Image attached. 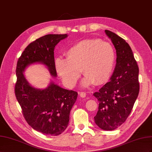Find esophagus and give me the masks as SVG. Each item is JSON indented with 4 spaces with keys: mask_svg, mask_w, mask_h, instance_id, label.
Returning <instances> with one entry per match:
<instances>
[{
    "mask_svg": "<svg viewBox=\"0 0 152 152\" xmlns=\"http://www.w3.org/2000/svg\"><path fill=\"white\" fill-rule=\"evenodd\" d=\"M79 94H80V96L82 98H84L86 97V93L84 92H78Z\"/></svg>",
    "mask_w": 152,
    "mask_h": 152,
    "instance_id": "1",
    "label": "esophagus"
}]
</instances>
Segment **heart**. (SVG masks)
<instances>
[{
    "label": "heart",
    "instance_id": "heart-1",
    "mask_svg": "<svg viewBox=\"0 0 152 152\" xmlns=\"http://www.w3.org/2000/svg\"><path fill=\"white\" fill-rule=\"evenodd\" d=\"M66 58H56V71L64 84L73 87L80 78L81 69L85 76L82 85L104 84L110 78L115 62V52L110 43L99 39L81 41L69 48Z\"/></svg>",
    "mask_w": 152,
    "mask_h": 152
}]
</instances>
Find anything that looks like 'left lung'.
Instances as JSON below:
<instances>
[{
    "instance_id": "1",
    "label": "left lung",
    "mask_w": 152,
    "mask_h": 152,
    "mask_svg": "<svg viewBox=\"0 0 152 152\" xmlns=\"http://www.w3.org/2000/svg\"><path fill=\"white\" fill-rule=\"evenodd\" d=\"M105 32L115 47L116 64L110 81L94 93L99 101L94 121L101 129L113 131L125 122L138 96L139 67L128 43L114 32Z\"/></svg>"
}]
</instances>
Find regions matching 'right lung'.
<instances>
[{"label":"right lung","instance_id":"add662e5","mask_svg":"<svg viewBox=\"0 0 152 152\" xmlns=\"http://www.w3.org/2000/svg\"><path fill=\"white\" fill-rule=\"evenodd\" d=\"M67 37V34H48L37 39L26 47L17 62L15 86L16 99L28 124L46 135L58 136L66 130L77 93L52 82L46 89L35 88L29 85L23 72L28 65L41 62L48 67L52 76H57L54 49Z\"/></svg>","mask_w":152,"mask_h":152}]
</instances>
